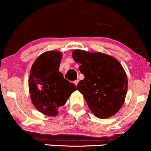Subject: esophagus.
Segmentation results:
<instances>
[{"label":"esophagus","mask_w":151,"mask_h":151,"mask_svg":"<svg viewBox=\"0 0 151 151\" xmlns=\"http://www.w3.org/2000/svg\"><path fill=\"white\" fill-rule=\"evenodd\" d=\"M78 80H76V81H74V84L76 85V86H77V84H78Z\"/></svg>","instance_id":"esophagus-1"}]
</instances>
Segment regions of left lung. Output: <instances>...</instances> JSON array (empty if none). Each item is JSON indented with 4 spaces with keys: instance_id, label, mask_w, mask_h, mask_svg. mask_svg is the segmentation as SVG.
I'll return each instance as SVG.
<instances>
[{
    "instance_id": "obj_1",
    "label": "left lung",
    "mask_w": 151,
    "mask_h": 151,
    "mask_svg": "<svg viewBox=\"0 0 151 151\" xmlns=\"http://www.w3.org/2000/svg\"><path fill=\"white\" fill-rule=\"evenodd\" d=\"M73 58L81 64L79 70L85 76L77 85L92 113L97 118H110L118 113L125 102L128 78L116 58L100 52L76 49Z\"/></svg>"
}]
</instances>
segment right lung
<instances>
[{
  "mask_svg": "<svg viewBox=\"0 0 151 151\" xmlns=\"http://www.w3.org/2000/svg\"><path fill=\"white\" fill-rule=\"evenodd\" d=\"M63 54L58 50L42 53L32 65L28 88L32 103L45 116H55L60 107L76 91V86L59 71Z\"/></svg>",
  "mask_w": 151,
  "mask_h": 151,
  "instance_id": "right-lung-1",
  "label": "right lung"
}]
</instances>
